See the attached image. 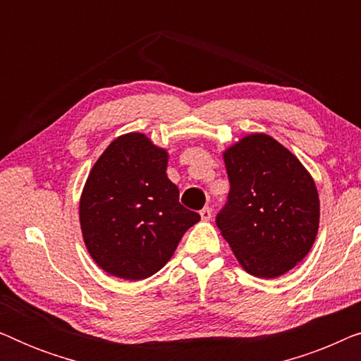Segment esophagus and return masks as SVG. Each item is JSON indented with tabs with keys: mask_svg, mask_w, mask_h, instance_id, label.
<instances>
[{
	"mask_svg": "<svg viewBox=\"0 0 361 361\" xmlns=\"http://www.w3.org/2000/svg\"><path fill=\"white\" fill-rule=\"evenodd\" d=\"M200 216H202V220H210L212 219V210L209 209V207H204V209L200 210Z\"/></svg>",
	"mask_w": 361,
	"mask_h": 361,
	"instance_id": "obj_1",
	"label": "esophagus"
}]
</instances>
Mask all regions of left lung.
Returning a JSON list of instances; mask_svg holds the SVG:
<instances>
[{
	"label": "left lung",
	"instance_id": "left-lung-1",
	"mask_svg": "<svg viewBox=\"0 0 361 361\" xmlns=\"http://www.w3.org/2000/svg\"><path fill=\"white\" fill-rule=\"evenodd\" d=\"M228 199L216 226L246 273L273 279L312 248L319 230V194L293 152L263 133L224 152Z\"/></svg>",
	"mask_w": 361,
	"mask_h": 361
}]
</instances>
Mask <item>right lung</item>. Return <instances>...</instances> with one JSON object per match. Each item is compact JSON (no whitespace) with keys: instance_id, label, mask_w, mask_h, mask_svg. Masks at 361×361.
<instances>
[{"instance_id":"add662e5","label":"right lung","mask_w":361,"mask_h":361,"mask_svg":"<svg viewBox=\"0 0 361 361\" xmlns=\"http://www.w3.org/2000/svg\"><path fill=\"white\" fill-rule=\"evenodd\" d=\"M166 167V149L141 133L116 137L92 167L80 197V226L88 253L108 274L149 278L200 220L180 205Z\"/></svg>"}]
</instances>
